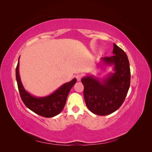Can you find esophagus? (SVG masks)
Returning a JSON list of instances; mask_svg holds the SVG:
<instances>
[{"label":"esophagus","instance_id":"esophagus-1","mask_svg":"<svg viewBox=\"0 0 152 152\" xmlns=\"http://www.w3.org/2000/svg\"><path fill=\"white\" fill-rule=\"evenodd\" d=\"M75 77H76V79H77V81H80V80H81V79H82V75L81 74H78V75H77L75 76Z\"/></svg>","mask_w":152,"mask_h":152}]
</instances>
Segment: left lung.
<instances>
[{
    "label": "left lung",
    "mask_w": 152,
    "mask_h": 152,
    "mask_svg": "<svg viewBox=\"0 0 152 152\" xmlns=\"http://www.w3.org/2000/svg\"><path fill=\"white\" fill-rule=\"evenodd\" d=\"M113 54L101 59V66H113V72L104 79L87 75L81 80L86 106L98 115H107L120 108L130 87L131 72L127 54L115 44Z\"/></svg>",
    "instance_id": "1"
}]
</instances>
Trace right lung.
I'll use <instances>...</instances> for the list:
<instances>
[{
    "label": "right lung",
    "mask_w": 152,
    "mask_h": 152,
    "mask_svg": "<svg viewBox=\"0 0 152 152\" xmlns=\"http://www.w3.org/2000/svg\"><path fill=\"white\" fill-rule=\"evenodd\" d=\"M19 59L16 68V78L23 102L27 108L40 116L49 118L57 115L65 107L69 92L76 83L77 79L75 78L70 82L64 84L54 93L48 96L44 97H35L28 93L22 84L19 74Z\"/></svg>",
    "instance_id": "right-lung-1"
}]
</instances>
